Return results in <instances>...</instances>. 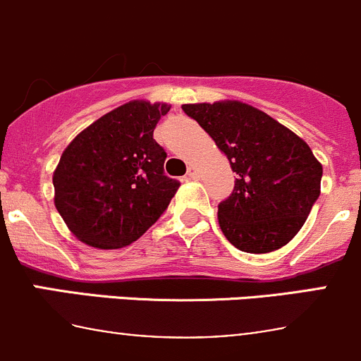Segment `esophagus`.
Wrapping results in <instances>:
<instances>
[{
  "instance_id": "esophagus-1",
  "label": "esophagus",
  "mask_w": 361,
  "mask_h": 361,
  "mask_svg": "<svg viewBox=\"0 0 361 361\" xmlns=\"http://www.w3.org/2000/svg\"><path fill=\"white\" fill-rule=\"evenodd\" d=\"M197 178H199V171L195 169L194 166L188 167V171H187V180H197Z\"/></svg>"
}]
</instances>
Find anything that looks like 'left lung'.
Instances as JSON below:
<instances>
[{
    "mask_svg": "<svg viewBox=\"0 0 361 361\" xmlns=\"http://www.w3.org/2000/svg\"><path fill=\"white\" fill-rule=\"evenodd\" d=\"M231 160L234 190L218 204L220 228L235 248L269 253L295 238L319 197L323 167L304 140L239 101L183 104Z\"/></svg>",
    "mask_w": 361,
    "mask_h": 361,
    "instance_id": "1",
    "label": "left lung"
}]
</instances>
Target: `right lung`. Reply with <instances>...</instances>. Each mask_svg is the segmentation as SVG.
Returning a JSON list of instances; mask_svg holds the SVG:
<instances>
[{"mask_svg": "<svg viewBox=\"0 0 361 361\" xmlns=\"http://www.w3.org/2000/svg\"><path fill=\"white\" fill-rule=\"evenodd\" d=\"M169 104L133 101L78 134L54 173L56 207L85 245L115 250L140 239L167 209L180 181L166 176L154 140Z\"/></svg>", "mask_w": 361, "mask_h": 361, "instance_id": "obj_1", "label": "right lung"}]
</instances>
